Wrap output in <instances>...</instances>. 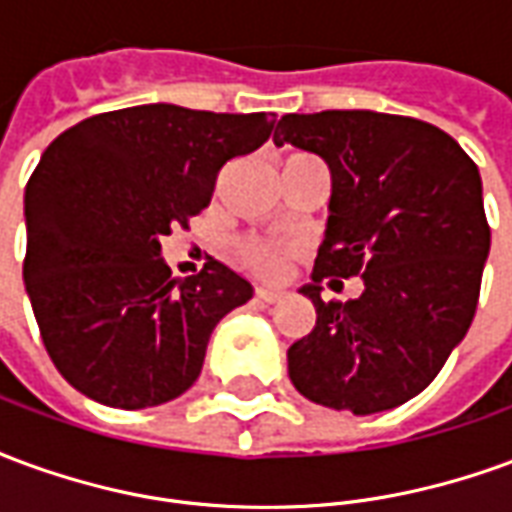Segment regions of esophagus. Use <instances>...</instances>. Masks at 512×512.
Wrapping results in <instances>:
<instances>
[{
	"label": "esophagus",
	"mask_w": 512,
	"mask_h": 512,
	"mask_svg": "<svg viewBox=\"0 0 512 512\" xmlns=\"http://www.w3.org/2000/svg\"><path fill=\"white\" fill-rule=\"evenodd\" d=\"M255 296L260 301H266V304H274V301L282 299V290H271V288H257Z\"/></svg>",
	"instance_id": "1"
}]
</instances>
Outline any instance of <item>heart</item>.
I'll return each mask as SVG.
<instances>
[{
	"label": "heart",
	"mask_w": 512,
	"mask_h": 512,
	"mask_svg": "<svg viewBox=\"0 0 512 512\" xmlns=\"http://www.w3.org/2000/svg\"><path fill=\"white\" fill-rule=\"evenodd\" d=\"M293 257V249L260 238H238L233 244V260L238 266L260 279H274L282 274V268Z\"/></svg>",
	"instance_id": "1"
}]
</instances>
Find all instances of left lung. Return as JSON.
<instances>
[{
  "instance_id": "8db88e82",
  "label": "left lung",
  "mask_w": 512,
  "mask_h": 512,
  "mask_svg": "<svg viewBox=\"0 0 512 512\" xmlns=\"http://www.w3.org/2000/svg\"><path fill=\"white\" fill-rule=\"evenodd\" d=\"M277 145L332 169L329 224L312 282L315 326L288 376L318 406L376 414L417 397L472 326L491 227L463 147L425 120L367 109L285 115ZM359 276V300L323 302L326 278Z\"/></svg>"
}]
</instances>
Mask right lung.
<instances>
[{"instance_id":"obj_1","label":"right lung","mask_w":512,"mask_h":512,"mask_svg":"<svg viewBox=\"0 0 512 512\" xmlns=\"http://www.w3.org/2000/svg\"><path fill=\"white\" fill-rule=\"evenodd\" d=\"M271 117L131 106L46 147L24 194V285L73 389L136 411L197 381L216 323L252 299V285L213 257L172 279L158 238L208 208L219 169L263 145Z\"/></svg>"}]
</instances>
